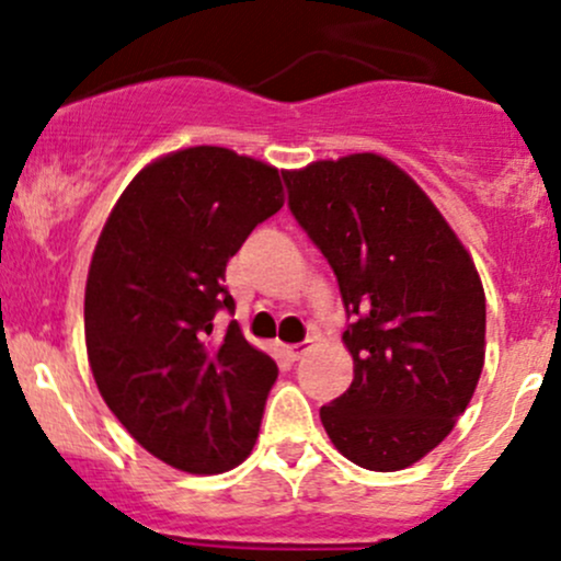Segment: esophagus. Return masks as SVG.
I'll return each instance as SVG.
<instances>
[{"mask_svg":"<svg viewBox=\"0 0 561 561\" xmlns=\"http://www.w3.org/2000/svg\"><path fill=\"white\" fill-rule=\"evenodd\" d=\"M306 353H308L306 345H285V356L289 358V362H300Z\"/></svg>","mask_w":561,"mask_h":561,"instance_id":"obj_1","label":"esophagus"}]
</instances>
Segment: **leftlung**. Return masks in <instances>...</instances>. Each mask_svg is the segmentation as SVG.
Returning a JSON list of instances; mask_svg holds the SVG:
<instances>
[{"label": "left lung", "mask_w": 561, "mask_h": 561, "mask_svg": "<svg viewBox=\"0 0 561 561\" xmlns=\"http://www.w3.org/2000/svg\"><path fill=\"white\" fill-rule=\"evenodd\" d=\"M289 210L337 276L353 382L321 405L334 448L375 472L411 467L465 414L485 364L472 259L409 173L375 152L282 171Z\"/></svg>", "instance_id": "8db88e82"}]
</instances>
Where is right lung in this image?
<instances>
[{
  "label": "right lung",
  "instance_id": "add662e5",
  "mask_svg": "<svg viewBox=\"0 0 561 561\" xmlns=\"http://www.w3.org/2000/svg\"><path fill=\"white\" fill-rule=\"evenodd\" d=\"M285 205L274 165L186 147L141 169L102 227L83 295L89 366L141 448L190 474L248 459L276 382L221 285L250 231Z\"/></svg>",
  "mask_w": 561,
  "mask_h": 561
}]
</instances>
